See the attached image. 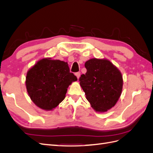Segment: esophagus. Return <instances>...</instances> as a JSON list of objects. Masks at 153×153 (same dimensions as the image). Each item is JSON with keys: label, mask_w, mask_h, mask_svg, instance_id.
<instances>
[{"label": "esophagus", "mask_w": 153, "mask_h": 153, "mask_svg": "<svg viewBox=\"0 0 153 153\" xmlns=\"http://www.w3.org/2000/svg\"><path fill=\"white\" fill-rule=\"evenodd\" d=\"M75 76L77 77V78L78 79V78H80V72H77L75 73Z\"/></svg>", "instance_id": "1"}]
</instances>
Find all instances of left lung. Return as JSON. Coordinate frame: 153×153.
Returning a JSON list of instances; mask_svg holds the SVG:
<instances>
[{
  "instance_id": "8db88e82",
  "label": "left lung",
  "mask_w": 153,
  "mask_h": 153,
  "mask_svg": "<svg viewBox=\"0 0 153 153\" xmlns=\"http://www.w3.org/2000/svg\"><path fill=\"white\" fill-rule=\"evenodd\" d=\"M85 67L87 72L81 75L79 81L86 99L96 112H106L115 106L121 96L122 74L105 59H91L85 62Z\"/></svg>"
}]
</instances>
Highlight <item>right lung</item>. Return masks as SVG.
Wrapping results in <instances>:
<instances>
[{"label":"right lung","mask_w":153,"mask_h":153,"mask_svg":"<svg viewBox=\"0 0 153 153\" xmlns=\"http://www.w3.org/2000/svg\"><path fill=\"white\" fill-rule=\"evenodd\" d=\"M76 76L69 72L67 62L44 58L27 73V92L34 103L45 110H52L66 97L68 88Z\"/></svg>","instance_id":"obj_1"}]
</instances>
